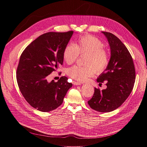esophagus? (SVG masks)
I'll return each instance as SVG.
<instances>
[{
  "label": "esophagus",
  "mask_w": 147,
  "mask_h": 147,
  "mask_svg": "<svg viewBox=\"0 0 147 147\" xmlns=\"http://www.w3.org/2000/svg\"><path fill=\"white\" fill-rule=\"evenodd\" d=\"M73 84H74V85H80V84H81V83L80 82H78L74 81L73 82Z\"/></svg>",
  "instance_id": "34e87169"
}]
</instances>
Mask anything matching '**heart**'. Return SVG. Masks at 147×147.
<instances>
[{"mask_svg": "<svg viewBox=\"0 0 147 147\" xmlns=\"http://www.w3.org/2000/svg\"><path fill=\"white\" fill-rule=\"evenodd\" d=\"M79 55H86L84 64L86 66L74 65L67 70L69 77L83 82L92 77L96 72L104 71L109 63L108 53L104 48V44L99 39L90 35L78 38L75 44L68 43L63 51L65 63L71 64L77 61Z\"/></svg>", "mask_w": 147, "mask_h": 147, "instance_id": "1", "label": "heart"}]
</instances>
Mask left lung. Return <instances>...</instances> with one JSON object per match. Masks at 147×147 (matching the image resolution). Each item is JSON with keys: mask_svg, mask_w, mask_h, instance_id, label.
Wrapping results in <instances>:
<instances>
[{"mask_svg": "<svg viewBox=\"0 0 147 147\" xmlns=\"http://www.w3.org/2000/svg\"><path fill=\"white\" fill-rule=\"evenodd\" d=\"M107 38L111 56L108 66L97 78V82H106L107 88H94L88 103L93 110L110 112L118 109L130 95L134 85L136 70L132 57L126 46L110 32H102Z\"/></svg>", "mask_w": 147, "mask_h": 147, "instance_id": "obj_1", "label": "left lung"}]
</instances>
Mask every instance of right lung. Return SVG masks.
<instances>
[{
  "label": "right lung",
  "mask_w": 147,
  "mask_h": 147,
  "mask_svg": "<svg viewBox=\"0 0 147 147\" xmlns=\"http://www.w3.org/2000/svg\"><path fill=\"white\" fill-rule=\"evenodd\" d=\"M74 33L47 32L39 36L25 48L16 70L20 90L26 100L39 111L48 112L58 107L72 86L66 77L57 82L47 77L63 64V51Z\"/></svg>",
  "instance_id": "1"
}]
</instances>
